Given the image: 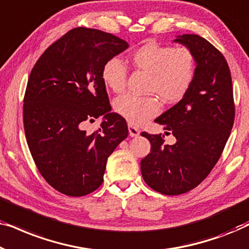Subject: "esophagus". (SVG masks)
Segmentation results:
<instances>
[{
  "instance_id": "1",
  "label": "esophagus",
  "mask_w": 249,
  "mask_h": 249,
  "mask_svg": "<svg viewBox=\"0 0 249 249\" xmlns=\"http://www.w3.org/2000/svg\"><path fill=\"white\" fill-rule=\"evenodd\" d=\"M128 129H129V136H130V137H137V136L141 134V130L132 124H129Z\"/></svg>"
}]
</instances>
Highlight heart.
<instances>
[{"label": "heart", "instance_id": "heart-1", "mask_svg": "<svg viewBox=\"0 0 249 249\" xmlns=\"http://www.w3.org/2000/svg\"><path fill=\"white\" fill-rule=\"evenodd\" d=\"M130 60L136 70L149 74L148 93L156 94L166 104L181 101L195 78V57L185 46L147 43L134 51ZM102 78L111 90L121 93L127 86V67L120 59L112 57L103 66ZM114 110L129 124H141L155 117L161 110V104L155 95L125 94L115 100Z\"/></svg>", "mask_w": 249, "mask_h": 249}]
</instances>
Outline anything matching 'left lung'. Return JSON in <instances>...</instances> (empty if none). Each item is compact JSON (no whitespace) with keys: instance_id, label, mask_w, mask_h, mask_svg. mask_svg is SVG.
<instances>
[{"instance_id":"1","label":"left lung","mask_w":249,"mask_h":249,"mask_svg":"<svg viewBox=\"0 0 249 249\" xmlns=\"http://www.w3.org/2000/svg\"><path fill=\"white\" fill-rule=\"evenodd\" d=\"M176 42L192 51L197 64L186 96L155 119L176 142L168 145L161 134L142 132L151 142V153L141 162L142 176L163 195L185 194L210 175L234 121L232 80L223 54L198 35L186 34Z\"/></svg>"}]
</instances>
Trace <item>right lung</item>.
Returning <instances> with one entry per match:
<instances>
[{"mask_svg":"<svg viewBox=\"0 0 249 249\" xmlns=\"http://www.w3.org/2000/svg\"><path fill=\"white\" fill-rule=\"evenodd\" d=\"M128 47L110 33L77 27L47 47L30 71L23 97L27 144L43 178L64 195L96 190L107 158L127 138V122L110 112L102 69ZM101 115L97 131L84 130Z\"/></svg>","mask_w":249,"mask_h":249,"instance_id":"obj_1","label":"right lung"}]
</instances>
